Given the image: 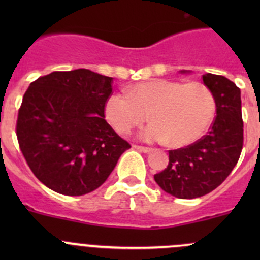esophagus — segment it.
I'll return each instance as SVG.
<instances>
[{"label": "esophagus", "mask_w": 260, "mask_h": 260, "mask_svg": "<svg viewBox=\"0 0 260 260\" xmlns=\"http://www.w3.org/2000/svg\"><path fill=\"white\" fill-rule=\"evenodd\" d=\"M133 148L138 149V151H141V152H145V153H148V152H151V151H152V148H149V147L138 146V145H135V146H133Z\"/></svg>", "instance_id": "esophagus-1"}]
</instances>
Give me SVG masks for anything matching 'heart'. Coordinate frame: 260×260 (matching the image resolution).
Returning a JSON list of instances; mask_svg holds the SVG:
<instances>
[{
	"instance_id": "obj_1",
	"label": "heart",
	"mask_w": 260,
	"mask_h": 260,
	"mask_svg": "<svg viewBox=\"0 0 260 260\" xmlns=\"http://www.w3.org/2000/svg\"><path fill=\"white\" fill-rule=\"evenodd\" d=\"M104 113L118 133L127 135L146 122L153 123L141 132L145 141L185 147L196 142L210 127L215 115V98L200 81L152 79L138 83L125 94H112Z\"/></svg>"
}]
</instances>
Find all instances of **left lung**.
I'll return each instance as SVG.
<instances>
[{"instance_id":"1","label":"left lung","mask_w":260,"mask_h":260,"mask_svg":"<svg viewBox=\"0 0 260 260\" xmlns=\"http://www.w3.org/2000/svg\"><path fill=\"white\" fill-rule=\"evenodd\" d=\"M212 91L216 117L208 135L182 148L169 151V165L154 181L170 195L195 199L221 185L238 164L243 149L240 89L222 75H203Z\"/></svg>"}]
</instances>
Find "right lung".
I'll use <instances>...</instances> for the list:
<instances>
[{
    "label": "right lung",
    "mask_w": 260,
    "mask_h": 260,
    "mask_svg": "<svg viewBox=\"0 0 260 260\" xmlns=\"http://www.w3.org/2000/svg\"><path fill=\"white\" fill-rule=\"evenodd\" d=\"M113 78L88 69L52 72L23 94L16 136L32 174L46 187L80 196L108 179L131 145L104 119Z\"/></svg>",
    "instance_id": "right-lung-1"
}]
</instances>
